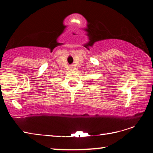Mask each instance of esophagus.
Here are the masks:
<instances>
[{
    "instance_id": "obj_1",
    "label": "esophagus",
    "mask_w": 153,
    "mask_h": 153,
    "mask_svg": "<svg viewBox=\"0 0 153 153\" xmlns=\"http://www.w3.org/2000/svg\"><path fill=\"white\" fill-rule=\"evenodd\" d=\"M71 68H73V67H71Z\"/></svg>"
}]
</instances>
